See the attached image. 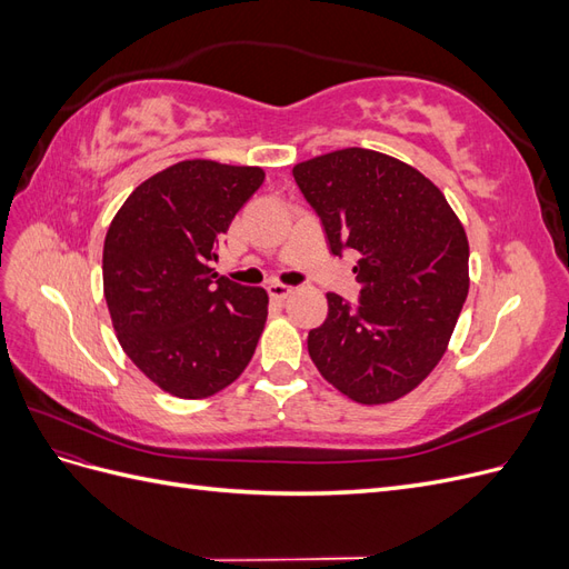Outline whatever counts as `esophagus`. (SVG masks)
<instances>
[{
  "instance_id": "34e87169",
  "label": "esophagus",
  "mask_w": 569,
  "mask_h": 569,
  "mask_svg": "<svg viewBox=\"0 0 569 569\" xmlns=\"http://www.w3.org/2000/svg\"><path fill=\"white\" fill-rule=\"evenodd\" d=\"M291 291H295V289H291L289 284H280V282H272V284H268V295L272 297V299H287L289 295H291Z\"/></svg>"
}]
</instances>
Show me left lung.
Instances as JSON below:
<instances>
[{
    "instance_id": "1",
    "label": "left lung",
    "mask_w": 569,
    "mask_h": 569,
    "mask_svg": "<svg viewBox=\"0 0 569 569\" xmlns=\"http://www.w3.org/2000/svg\"><path fill=\"white\" fill-rule=\"evenodd\" d=\"M295 180L335 256L358 251V303L327 295L308 353L327 382L377 406L416 389L441 360L468 299V237L420 170L372 149L297 163Z\"/></svg>"
}]
</instances>
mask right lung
I'll use <instances>...</instances> for the list:
<instances>
[{"label":"right lung","instance_id":"right-lung-1","mask_svg":"<svg viewBox=\"0 0 569 569\" xmlns=\"http://www.w3.org/2000/svg\"><path fill=\"white\" fill-rule=\"evenodd\" d=\"M256 166L180 161L120 206L104 242V297L120 347L153 385L206 399L244 372L268 295L218 274L234 213L263 184Z\"/></svg>","mask_w":569,"mask_h":569}]
</instances>
